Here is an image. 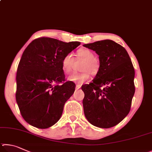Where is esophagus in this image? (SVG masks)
<instances>
[{
  "label": "esophagus",
  "mask_w": 152,
  "mask_h": 152,
  "mask_svg": "<svg viewBox=\"0 0 152 152\" xmlns=\"http://www.w3.org/2000/svg\"><path fill=\"white\" fill-rule=\"evenodd\" d=\"M81 85H79V84H77L75 87H76V89H80V88H81Z\"/></svg>",
  "instance_id": "34e87169"
}]
</instances>
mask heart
<instances>
[{"instance_id":"obj_1","label":"heart","mask_w":152,"mask_h":152,"mask_svg":"<svg viewBox=\"0 0 152 152\" xmlns=\"http://www.w3.org/2000/svg\"><path fill=\"white\" fill-rule=\"evenodd\" d=\"M78 58L85 61L82 65L81 73H75L68 77L69 81L77 82L78 84L83 83L89 79V73L91 75H96L99 71L100 65L97 59L95 58V55L91 50L87 49H80L77 51ZM74 63V58L71 54H66L61 61V65L64 73L68 74L72 70Z\"/></svg>"}]
</instances>
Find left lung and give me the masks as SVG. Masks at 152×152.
I'll return each mask as SVG.
<instances>
[{"instance_id":"8db88e82","label":"left lung","mask_w":152,"mask_h":152,"mask_svg":"<svg viewBox=\"0 0 152 152\" xmlns=\"http://www.w3.org/2000/svg\"><path fill=\"white\" fill-rule=\"evenodd\" d=\"M84 47L99 55L100 68L92 83L84 85V113L87 120L101 128L118 125L129 113L135 93V70L127 50L111 40Z\"/></svg>"}]
</instances>
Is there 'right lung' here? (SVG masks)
<instances>
[{
  "mask_svg": "<svg viewBox=\"0 0 152 152\" xmlns=\"http://www.w3.org/2000/svg\"><path fill=\"white\" fill-rule=\"evenodd\" d=\"M80 44L40 37L24 50L16 77V101L21 115L31 126L46 129L59 120L75 89L73 82H65L61 61Z\"/></svg>",
  "mask_w": 152,
  "mask_h": 152,
  "instance_id": "obj_1",
  "label": "right lung"
}]
</instances>
